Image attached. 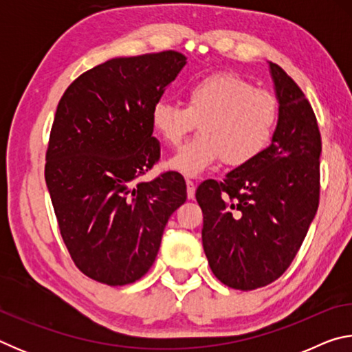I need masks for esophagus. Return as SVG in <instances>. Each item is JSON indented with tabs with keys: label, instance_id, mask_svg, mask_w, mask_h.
Wrapping results in <instances>:
<instances>
[{
	"label": "esophagus",
	"instance_id": "34e87169",
	"mask_svg": "<svg viewBox=\"0 0 352 352\" xmlns=\"http://www.w3.org/2000/svg\"><path fill=\"white\" fill-rule=\"evenodd\" d=\"M186 192L188 199L192 200L195 197V183L192 180H186Z\"/></svg>",
	"mask_w": 352,
	"mask_h": 352
}]
</instances>
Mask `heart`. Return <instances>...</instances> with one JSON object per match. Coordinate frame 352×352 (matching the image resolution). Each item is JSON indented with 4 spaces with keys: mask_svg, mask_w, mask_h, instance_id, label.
Masks as SVG:
<instances>
[{
    "mask_svg": "<svg viewBox=\"0 0 352 352\" xmlns=\"http://www.w3.org/2000/svg\"><path fill=\"white\" fill-rule=\"evenodd\" d=\"M184 99L186 107L162 99L151 111L155 132L172 147L180 146L199 122L200 133L169 160L170 169L195 177L220 158L239 168L270 147L279 119L273 93L237 74L217 73L190 83Z\"/></svg>",
    "mask_w": 352,
    "mask_h": 352,
    "instance_id": "obj_1",
    "label": "heart"
}]
</instances>
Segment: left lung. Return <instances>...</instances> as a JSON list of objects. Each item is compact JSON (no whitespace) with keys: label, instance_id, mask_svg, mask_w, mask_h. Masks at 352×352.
<instances>
[{"label":"left lung","instance_id":"left-lung-1","mask_svg":"<svg viewBox=\"0 0 352 352\" xmlns=\"http://www.w3.org/2000/svg\"><path fill=\"white\" fill-rule=\"evenodd\" d=\"M270 73L279 119L270 147L222 182L208 180L195 199L201 242L220 283L237 290L270 284L289 269L318 210L321 136L305 93L276 63Z\"/></svg>","mask_w":352,"mask_h":352}]
</instances>
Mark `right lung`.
Wrapping results in <instances>:
<instances>
[{"label":"right lung","mask_w":352,"mask_h":352,"mask_svg":"<svg viewBox=\"0 0 352 352\" xmlns=\"http://www.w3.org/2000/svg\"><path fill=\"white\" fill-rule=\"evenodd\" d=\"M184 65L177 51L111 58L77 77L57 105L45 180L71 259L94 281L144 276L186 201L177 172L136 182L160 160L152 107Z\"/></svg>","instance_id":"add662e5"}]
</instances>
